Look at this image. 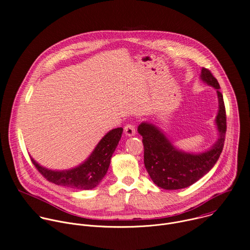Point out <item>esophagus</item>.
Here are the masks:
<instances>
[{
  "label": "esophagus",
  "instance_id": "1",
  "mask_svg": "<svg viewBox=\"0 0 250 250\" xmlns=\"http://www.w3.org/2000/svg\"><path fill=\"white\" fill-rule=\"evenodd\" d=\"M125 133L126 136H132L135 134V126L131 124H128L125 126Z\"/></svg>",
  "mask_w": 250,
  "mask_h": 250
}]
</instances>
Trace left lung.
<instances>
[{"instance_id": "obj_1", "label": "left lung", "mask_w": 250, "mask_h": 250, "mask_svg": "<svg viewBox=\"0 0 250 250\" xmlns=\"http://www.w3.org/2000/svg\"><path fill=\"white\" fill-rule=\"evenodd\" d=\"M201 80L217 90L219 110L215 123L219 137L208 150L201 153L178 149L164 132L148 122L141 123L137 131L145 146V165L151 180L165 190H178L191 186L217 163L225 144L227 131L226 108L220 84L210 71L202 68Z\"/></svg>"}]
</instances>
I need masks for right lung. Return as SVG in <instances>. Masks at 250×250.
Segmentation results:
<instances>
[{
  "instance_id": "add662e5",
  "label": "right lung",
  "mask_w": 250,
  "mask_h": 250,
  "mask_svg": "<svg viewBox=\"0 0 250 250\" xmlns=\"http://www.w3.org/2000/svg\"><path fill=\"white\" fill-rule=\"evenodd\" d=\"M123 127L110 130L96 146L91 155L80 165L68 170H51L40 165L33 158V165L51 183L78 190H91L97 187L106 174L122 137Z\"/></svg>"
}]
</instances>
